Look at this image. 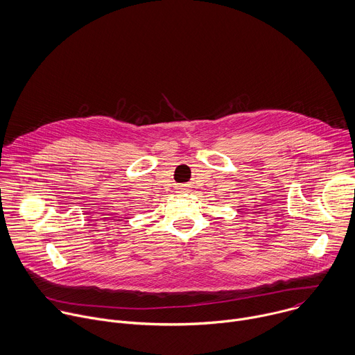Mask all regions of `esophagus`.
<instances>
[{"label":"esophagus","instance_id":"esophagus-1","mask_svg":"<svg viewBox=\"0 0 355 355\" xmlns=\"http://www.w3.org/2000/svg\"><path fill=\"white\" fill-rule=\"evenodd\" d=\"M182 189H185V187H182Z\"/></svg>","mask_w":355,"mask_h":355}]
</instances>
